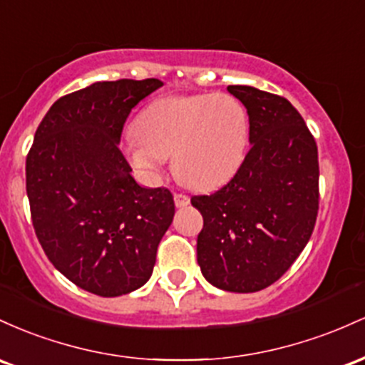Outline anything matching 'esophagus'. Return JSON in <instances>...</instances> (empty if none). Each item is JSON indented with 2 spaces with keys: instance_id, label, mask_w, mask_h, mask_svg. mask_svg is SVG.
I'll use <instances>...</instances> for the list:
<instances>
[{
  "instance_id": "esophagus-1",
  "label": "esophagus",
  "mask_w": 365,
  "mask_h": 365,
  "mask_svg": "<svg viewBox=\"0 0 365 365\" xmlns=\"http://www.w3.org/2000/svg\"><path fill=\"white\" fill-rule=\"evenodd\" d=\"M174 202H175V207H187L190 205V196L187 195H182V193H175L174 195Z\"/></svg>"
}]
</instances>
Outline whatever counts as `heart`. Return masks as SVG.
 Listing matches in <instances>:
<instances>
[{"label":"heart","mask_w":365,"mask_h":365,"mask_svg":"<svg viewBox=\"0 0 365 365\" xmlns=\"http://www.w3.org/2000/svg\"><path fill=\"white\" fill-rule=\"evenodd\" d=\"M248 117L229 94H178L153 101L139 113L136 136L124 145L130 165L157 178L167 157L178 179L208 191L226 182L243 160Z\"/></svg>","instance_id":"obj_1"}]
</instances>
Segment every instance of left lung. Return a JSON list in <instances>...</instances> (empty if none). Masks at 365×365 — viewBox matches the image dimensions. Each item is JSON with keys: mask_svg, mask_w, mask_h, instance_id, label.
Masks as SVG:
<instances>
[{"mask_svg": "<svg viewBox=\"0 0 365 365\" xmlns=\"http://www.w3.org/2000/svg\"><path fill=\"white\" fill-rule=\"evenodd\" d=\"M227 91L247 108L252 146L231 181L191 198L203 215L196 259L217 288L253 293L279 279L312 236L317 145L286 98L252 86Z\"/></svg>", "mask_w": 365, "mask_h": 365, "instance_id": "left-lung-1", "label": "left lung"}]
</instances>
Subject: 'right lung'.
<instances>
[{
	"label": "right lung",
	"mask_w": 365,
	"mask_h": 365,
	"mask_svg": "<svg viewBox=\"0 0 365 365\" xmlns=\"http://www.w3.org/2000/svg\"><path fill=\"white\" fill-rule=\"evenodd\" d=\"M158 79L94 83L65 94L36 130L26 162L32 226L67 279L100 297H120L150 279L174 219L167 187H141L118 150L130 110Z\"/></svg>",
	"instance_id": "obj_1"
}]
</instances>
